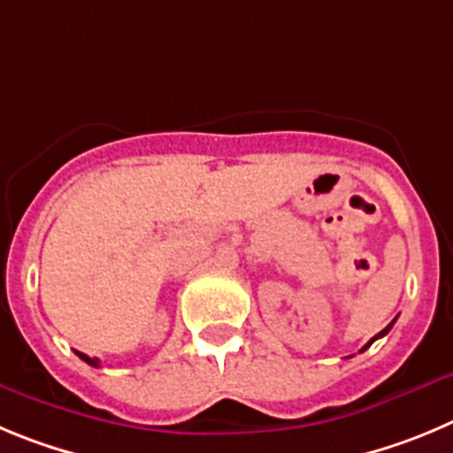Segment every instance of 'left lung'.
Returning a JSON list of instances; mask_svg holds the SVG:
<instances>
[{
	"instance_id": "left-lung-1",
	"label": "left lung",
	"mask_w": 453,
	"mask_h": 453,
	"mask_svg": "<svg viewBox=\"0 0 453 453\" xmlns=\"http://www.w3.org/2000/svg\"><path fill=\"white\" fill-rule=\"evenodd\" d=\"M395 320H397V318H395ZM395 320H393V323H390V325H388V327H386V329H381V332H379V334H377V336H374V338H372V341H370V343H368V345H365V348H364V349H368V348H370V345H372V343H374V341H377V338H379V336H384V334H388V332H390V327H393V325H395ZM364 349H361V352H364Z\"/></svg>"
}]
</instances>
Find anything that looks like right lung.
<instances>
[{
	"instance_id": "right-lung-1",
	"label": "right lung",
	"mask_w": 453,
	"mask_h": 453,
	"mask_svg": "<svg viewBox=\"0 0 453 453\" xmlns=\"http://www.w3.org/2000/svg\"><path fill=\"white\" fill-rule=\"evenodd\" d=\"M76 354H79V357L83 358L85 364H89V365H92V368H99V358H89L88 354H83V352H76Z\"/></svg>"
}]
</instances>
